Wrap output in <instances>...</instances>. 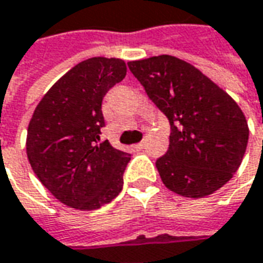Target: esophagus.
<instances>
[{
	"instance_id": "obj_1",
	"label": "esophagus",
	"mask_w": 263,
	"mask_h": 263,
	"mask_svg": "<svg viewBox=\"0 0 263 263\" xmlns=\"http://www.w3.org/2000/svg\"><path fill=\"white\" fill-rule=\"evenodd\" d=\"M134 148H135L137 151H142V149L145 148V144H144V142H139V144H135V145H134Z\"/></svg>"
}]
</instances>
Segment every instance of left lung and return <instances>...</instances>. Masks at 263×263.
I'll return each mask as SVG.
<instances>
[{
  "label": "left lung",
  "mask_w": 263,
  "mask_h": 263,
  "mask_svg": "<svg viewBox=\"0 0 263 263\" xmlns=\"http://www.w3.org/2000/svg\"><path fill=\"white\" fill-rule=\"evenodd\" d=\"M128 66L171 125L168 151L155 162L164 185L183 197L213 194L243 160L249 126L242 109L181 59L161 54Z\"/></svg>",
  "instance_id": "obj_1"
}]
</instances>
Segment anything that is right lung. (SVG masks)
<instances>
[{
  "mask_svg": "<svg viewBox=\"0 0 263 263\" xmlns=\"http://www.w3.org/2000/svg\"><path fill=\"white\" fill-rule=\"evenodd\" d=\"M126 76L121 59L92 57L57 80L27 128L28 162L59 201L78 210L110 203L124 185L131 155L101 141L102 99Z\"/></svg>",
  "mask_w": 263,
  "mask_h": 263,
  "instance_id": "obj_1",
  "label": "right lung"
}]
</instances>
